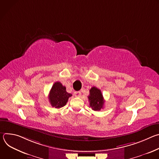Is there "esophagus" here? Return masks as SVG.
Wrapping results in <instances>:
<instances>
[{
	"label": "esophagus",
	"mask_w": 159,
	"mask_h": 159,
	"mask_svg": "<svg viewBox=\"0 0 159 159\" xmlns=\"http://www.w3.org/2000/svg\"><path fill=\"white\" fill-rule=\"evenodd\" d=\"M74 95L75 97H80L81 93L80 91H76L74 93Z\"/></svg>",
	"instance_id": "obj_1"
}]
</instances>
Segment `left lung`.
Wrapping results in <instances>:
<instances>
[{"label": "left lung", "instance_id": "left-lung-1", "mask_svg": "<svg viewBox=\"0 0 159 159\" xmlns=\"http://www.w3.org/2000/svg\"><path fill=\"white\" fill-rule=\"evenodd\" d=\"M90 94L88 96L89 106L94 111H100L103 108L104 100L101 90L96 87H93L90 89Z\"/></svg>", "mask_w": 159, "mask_h": 159}]
</instances>
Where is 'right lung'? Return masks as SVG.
<instances>
[{
	"label": "right lung",
	"instance_id": "obj_1",
	"mask_svg": "<svg viewBox=\"0 0 159 159\" xmlns=\"http://www.w3.org/2000/svg\"><path fill=\"white\" fill-rule=\"evenodd\" d=\"M72 95L66 91V87L60 82H55L50 91L49 101L52 106L60 108L66 105L69 98Z\"/></svg>",
	"mask_w": 159,
	"mask_h": 159
}]
</instances>
